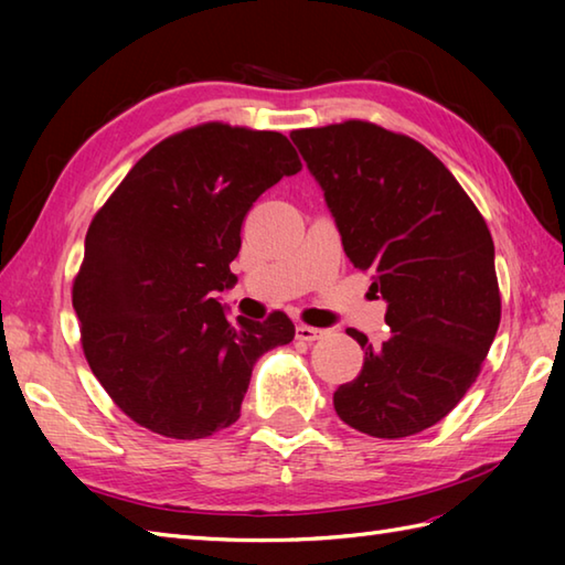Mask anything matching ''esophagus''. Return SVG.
Masks as SVG:
<instances>
[{"instance_id":"esophagus-1","label":"esophagus","mask_w":565,"mask_h":565,"mask_svg":"<svg viewBox=\"0 0 565 565\" xmlns=\"http://www.w3.org/2000/svg\"><path fill=\"white\" fill-rule=\"evenodd\" d=\"M322 334H326V330H320V328H310V326H298L296 328V338L303 340V342H316V340L322 338Z\"/></svg>"}]
</instances>
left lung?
<instances>
[{
	"instance_id": "left-lung-1",
	"label": "left lung",
	"mask_w": 565,
	"mask_h": 565,
	"mask_svg": "<svg viewBox=\"0 0 565 565\" xmlns=\"http://www.w3.org/2000/svg\"><path fill=\"white\" fill-rule=\"evenodd\" d=\"M344 255L386 301L391 338L362 344L359 376L334 391L342 423L381 439L447 417L481 371L500 326L495 247L461 184L417 140L344 121L294 130ZM379 298V296H376Z\"/></svg>"
}]
</instances>
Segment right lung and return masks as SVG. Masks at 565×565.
<instances>
[{"label":"right lung","instance_id":"right-lung-1","mask_svg":"<svg viewBox=\"0 0 565 565\" xmlns=\"http://www.w3.org/2000/svg\"><path fill=\"white\" fill-rule=\"evenodd\" d=\"M301 170L274 130L203 124L154 146L94 215L72 286L82 350L104 391L150 431L231 427L257 359L289 344V316L231 322L239 227L264 191Z\"/></svg>","mask_w":565,"mask_h":565}]
</instances>
